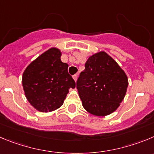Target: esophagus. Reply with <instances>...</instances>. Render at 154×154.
Listing matches in <instances>:
<instances>
[{
  "label": "esophagus",
  "mask_w": 154,
  "mask_h": 154,
  "mask_svg": "<svg viewBox=\"0 0 154 154\" xmlns=\"http://www.w3.org/2000/svg\"><path fill=\"white\" fill-rule=\"evenodd\" d=\"M73 78H74V81H77V74H74V75H73Z\"/></svg>",
  "instance_id": "1"
}]
</instances>
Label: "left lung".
I'll use <instances>...</instances> for the list:
<instances>
[{"label": "left lung", "instance_id": "obj_1", "mask_svg": "<svg viewBox=\"0 0 154 154\" xmlns=\"http://www.w3.org/2000/svg\"><path fill=\"white\" fill-rule=\"evenodd\" d=\"M128 86L125 71L105 51L89 57L77 81L82 105L96 116H106L116 111L124 100Z\"/></svg>", "mask_w": 154, "mask_h": 154}]
</instances>
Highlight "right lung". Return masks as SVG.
<instances>
[{
    "mask_svg": "<svg viewBox=\"0 0 154 154\" xmlns=\"http://www.w3.org/2000/svg\"><path fill=\"white\" fill-rule=\"evenodd\" d=\"M58 48H51L32 61L24 70L22 84L29 103L41 112L56 110L63 105L70 88L76 84L61 60Z\"/></svg>",
    "mask_w": 154,
    "mask_h": 154,
    "instance_id": "1",
    "label": "right lung"
}]
</instances>
